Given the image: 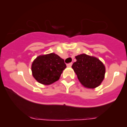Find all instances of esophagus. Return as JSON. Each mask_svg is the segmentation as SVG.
Wrapping results in <instances>:
<instances>
[{
  "label": "esophagus",
  "mask_w": 127,
  "mask_h": 127,
  "mask_svg": "<svg viewBox=\"0 0 127 127\" xmlns=\"http://www.w3.org/2000/svg\"><path fill=\"white\" fill-rule=\"evenodd\" d=\"M71 66H72V63H69V64H67V66L68 67H71Z\"/></svg>",
  "instance_id": "obj_1"
}]
</instances>
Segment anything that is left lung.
<instances>
[{
	"mask_svg": "<svg viewBox=\"0 0 127 127\" xmlns=\"http://www.w3.org/2000/svg\"><path fill=\"white\" fill-rule=\"evenodd\" d=\"M77 61L72 65L77 78L82 86L94 89L99 86L104 79L105 67L98 58L85 54L75 56Z\"/></svg>",
	"mask_w": 127,
	"mask_h": 127,
	"instance_id": "1",
	"label": "left lung"
}]
</instances>
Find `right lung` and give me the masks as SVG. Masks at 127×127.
Masks as SVG:
<instances>
[{
    "instance_id": "right-lung-1",
    "label": "right lung",
    "mask_w": 127,
    "mask_h": 127,
    "mask_svg": "<svg viewBox=\"0 0 127 127\" xmlns=\"http://www.w3.org/2000/svg\"><path fill=\"white\" fill-rule=\"evenodd\" d=\"M66 68L64 59L51 53L37 56L32 63L31 70L32 76L39 83L50 85L59 80Z\"/></svg>"
}]
</instances>
